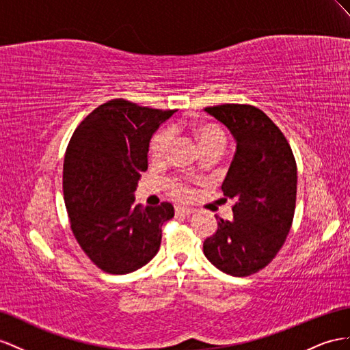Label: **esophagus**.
<instances>
[{
    "label": "esophagus",
    "mask_w": 350,
    "mask_h": 350,
    "mask_svg": "<svg viewBox=\"0 0 350 350\" xmlns=\"http://www.w3.org/2000/svg\"><path fill=\"white\" fill-rule=\"evenodd\" d=\"M176 213L183 214V216H191L192 213H195V210L191 207H176Z\"/></svg>",
    "instance_id": "obj_1"
}]
</instances>
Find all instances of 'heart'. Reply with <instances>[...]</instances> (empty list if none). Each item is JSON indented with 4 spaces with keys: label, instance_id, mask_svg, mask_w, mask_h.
I'll return each mask as SVG.
<instances>
[{
    "label": "heart",
    "instance_id": "heart-1",
    "mask_svg": "<svg viewBox=\"0 0 350 350\" xmlns=\"http://www.w3.org/2000/svg\"><path fill=\"white\" fill-rule=\"evenodd\" d=\"M191 130L193 136L198 139L200 145L204 149L210 148H225L226 133L219 124L211 121H192ZM174 139V133L170 127H163L155 131L149 142V157L152 161H163L167 155L170 146ZM168 192L176 198L186 200L191 195V180L185 177H173L167 182Z\"/></svg>",
    "mask_w": 350,
    "mask_h": 350
}]
</instances>
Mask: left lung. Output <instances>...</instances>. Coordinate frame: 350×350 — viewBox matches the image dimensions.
I'll use <instances>...</instances> for the list:
<instances>
[{
	"mask_svg": "<svg viewBox=\"0 0 350 350\" xmlns=\"http://www.w3.org/2000/svg\"><path fill=\"white\" fill-rule=\"evenodd\" d=\"M234 134L237 152L221 191L235 200L234 219H219L204 241V254L219 271L248 276L271 263L293 225L297 165L288 140L252 105L223 103L204 109Z\"/></svg>",
	"mask_w": 350,
	"mask_h": 350,
	"instance_id": "left-lung-1",
	"label": "left lung"
}]
</instances>
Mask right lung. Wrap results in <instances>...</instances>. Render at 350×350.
<instances>
[{
	"label": "right lung",
	"instance_id": "obj_1",
	"mask_svg": "<svg viewBox=\"0 0 350 350\" xmlns=\"http://www.w3.org/2000/svg\"><path fill=\"white\" fill-rule=\"evenodd\" d=\"M176 109H154L112 98L75 129L65 154L64 196L79 247L106 273L137 271L158 253L170 202L134 204L148 170L152 134Z\"/></svg>",
	"mask_w": 350,
	"mask_h": 350
}]
</instances>
